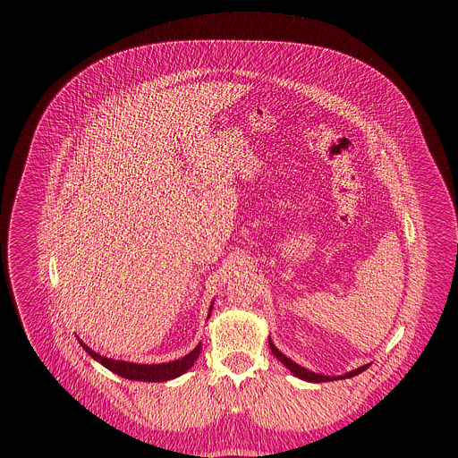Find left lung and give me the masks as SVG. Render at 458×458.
<instances>
[{"label":"left lung","instance_id":"8db88e82","mask_svg":"<svg viewBox=\"0 0 458 458\" xmlns=\"http://www.w3.org/2000/svg\"><path fill=\"white\" fill-rule=\"evenodd\" d=\"M269 349H271V352L280 360V363H284L296 377H300V379H303V381H309V383H327V381H336V379H349V377H354V376H358V374H361L363 370L369 369V365H363V367H360V369H356V370H351V372H347V374H344V376H333V377H331V376H321V374L310 372V370L300 367L298 363H294L293 360H289L285 354H282V352L273 345L271 340H269Z\"/></svg>","mask_w":458,"mask_h":458}]
</instances>
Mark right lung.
I'll list each match as a JSON object with an SVG mask.
<instances>
[{
    "instance_id": "add662e5",
    "label": "right lung",
    "mask_w": 458,
    "mask_h": 458,
    "mask_svg": "<svg viewBox=\"0 0 458 458\" xmlns=\"http://www.w3.org/2000/svg\"><path fill=\"white\" fill-rule=\"evenodd\" d=\"M209 314H211V307H209ZM209 314H208V318H209ZM81 345H82V349H86V352L93 360L102 363L111 372L118 374V376H122L125 379H131V381H148V383H164V381L180 377L182 374H185L196 363V360L199 358V354H200V349H202L200 344H199L194 351H191L182 360H174V361H169V363H158V365H139V363L118 361V360H111V358L100 356L98 352L91 351L82 342H81Z\"/></svg>"
}]
</instances>
